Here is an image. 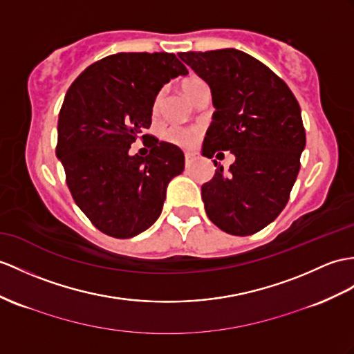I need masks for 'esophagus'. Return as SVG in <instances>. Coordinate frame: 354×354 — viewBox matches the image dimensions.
<instances>
[{"instance_id":"obj_1","label":"esophagus","mask_w":354,"mask_h":354,"mask_svg":"<svg viewBox=\"0 0 354 354\" xmlns=\"http://www.w3.org/2000/svg\"><path fill=\"white\" fill-rule=\"evenodd\" d=\"M196 158H198V153H195V151H185V159H186V163L195 160Z\"/></svg>"}]
</instances>
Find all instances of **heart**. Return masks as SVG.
Returning a JSON list of instances; mask_svg holds the SVG:
<instances>
[{
    "label": "heart",
    "mask_w": 354,
    "mask_h": 354,
    "mask_svg": "<svg viewBox=\"0 0 354 354\" xmlns=\"http://www.w3.org/2000/svg\"><path fill=\"white\" fill-rule=\"evenodd\" d=\"M203 85H205L203 80H200V77H196V76H191V77H187V80L183 82L182 88H183V93L186 94V96L189 99H192L194 94L198 90H200ZM160 102H162V94H159V96L156 97V100H154V103H153V112H154V114H156V112L159 111ZM198 133H200V131H198L196 127L169 126V127L165 129V131L162 132V140L172 144V145H178V147H191V145L195 144L196 138H198Z\"/></svg>",
    "instance_id": "obj_1"
}]
</instances>
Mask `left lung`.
<instances>
[{
	"label": "left lung",
	"mask_w": 354,
	"mask_h": 354,
	"mask_svg": "<svg viewBox=\"0 0 354 354\" xmlns=\"http://www.w3.org/2000/svg\"><path fill=\"white\" fill-rule=\"evenodd\" d=\"M178 57L209 84L216 109L203 154L236 156L228 172L218 167L201 186L207 216L228 234L251 236L278 218L297 178L306 142L299 102L278 75L242 50Z\"/></svg>",
	"instance_id": "left-lung-1"
}]
</instances>
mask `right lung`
I'll use <instances>...</instances> for the list:
<instances>
[{
  "label": "right lung",
  "mask_w": 354,
  "mask_h": 354,
  "mask_svg": "<svg viewBox=\"0 0 354 354\" xmlns=\"http://www.w3.org/2000/svg\"><path fill=\"white\" fill-rule=\"evenodd\" d=\"M187 75L168 53H120L93 63L67 90L58 115L57 158L75 203L94 227L131 239L160 216L167 186L185 169L177 145L144 133L163 84ZM138 137L147 157H131Z\"/></svg>",
  "instance_id": "right-lung-1"
}]
</instances>
